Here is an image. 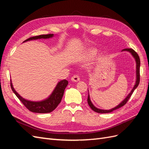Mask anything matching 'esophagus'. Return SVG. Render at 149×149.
<instances>
[{"mask_svg": "<svg viewBox=\"0 0 149 149\" xmlns=\"http://www.w3.org/2000/svg\"><path fill=\"white\" fill-rule=\"evenodd\" d=\"M71 81H73V82H78L80 81V77L79 75L77 74H75L74 75H73L71 78Z\"/></svg>", "mask_w": 149, "mask_h": 149, "instance_id": "esophagus-1", "label": "esophagus"}]
</instances>
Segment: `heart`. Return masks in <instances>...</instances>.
<instances>
[{"mask_svg": "<svg viewBox=\"0 0 149 149\" xmlns=\"http://www.w3.org/2000/svg\"><path fill=\"white\" fill-rule=\"evenodd\" d=\"M96 52L95 51H92V52H91L90 53H89V54H88V56H89V57H93L95 55H96Z\"/></svg>", "mask_w": 149, "mask_h": 149, "instance_id": "1", "label": "heart"}]
</instances>
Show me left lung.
Segmentation results:
<instances>
[{"instance_id":"left-lung-1","label":"left lung","mask_w":149,"mask_h":149,"mask_svg":"<svg viewBox=\"0 0 149 149\" xmlns=\"http://www.w3.org/2000/svg\"><path fill=\"white\" fill-rule=\"evenodd\" d=\"M123 51H127V52H130L132 54V55L134 57V58L135 59V61H136V78L135 84L134 87H133L132 90L131 91V92L129 93V94L127 96V97H126L123 101L121 102V103H120L117 106L114 107V108H112V109H109V110L101 109H99V108H97L96 107H95L90 100V96H89V94L88 97H87V102H88V104L91 107V108L95 112L98 113H111V112L113 111L114 110H116L118 108L122 107V106H123L126 103H127L129 99L130 98L131 96L133 93V91H135V89L137 87H138V86L139 84V82H140V60L139 56L138 55V54H137L136 52H135L132 48H125V49H122V52Z\"/></svg>"}]
</instances>
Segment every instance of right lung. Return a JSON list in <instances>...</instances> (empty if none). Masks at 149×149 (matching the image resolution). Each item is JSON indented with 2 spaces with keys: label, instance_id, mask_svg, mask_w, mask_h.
Listing matches in <instances>:
<instances>
[{
  "label": "right lung",
  "instance_id": "obj_1",
  "mask_svg": "<svg viewBox=\"0 0 149 149\" xmlns=\"http://www.w3.org/2000/svg\"><path fill=\"white\" fill-rule=\"evenodd\" d=\"M53 36V34H48V35H42L39 36H33L26 40L24 42L33 40H38V39H48ZM68 81L65 79H63L62 81L58 82L56 86L55 89L53 90V93L47 99L41 101H31L27 100H25L23 97H22L19 94L14 88L13 87L12 82L10 81V87L12 89L14 93L16 94V96L18 97L22 103L24 105L25 107L28 109L30 111L37 113H48L53 111L62 100V97L63 96L64 91L66 87L68 85Z\"/></svg>",
  "mask_w": 149,
  "mask_h": 149
}]
</instances>
